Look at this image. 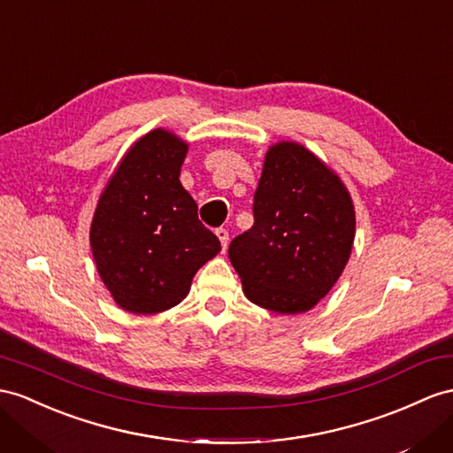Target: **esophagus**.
<instances>
[{
    "label": "esophagus",
    "mask_w": 453,
    "mask_h": 453,
    "mask_svg": "<svg viewBox=\"0 0 453 453\" xmlns=\"http://www.w3.org/2000/svg\"><path fill=\"white\" fill-rule=\"evenodd\" d=\"M216 237L219 239V242H222V249L226 250V247H227V241H229L227 229H224V227H218V229H216Z\"/></svg>",
    "instance_id": "34e87169"
}]
</instances>
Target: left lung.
Masks as SVG:
<instances>
[{"instance_id": "1", "label": "left lung", "mask_w": 453, "mask_h": 453, "mask_svg": "<svg viewBox=\"0 0 453 453\" xmlns=\"http://www.w3.org/2000/svg\"><path fill=\"white\" fill-rule=\"evenodd\" d=\"M254 226L229 245L242 293L257 306L295 316L337 283L356 235L352 196L339 173L296 142L264 157Z\"/></svg>"}]
</instances>
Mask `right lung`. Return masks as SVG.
<instances>
[{"label":"right lung","mask_w":453,"mask_h":453,"mask_svg":"<svg viewBox=\"0 0 453 453\" xmlns=\"http://www.w3.org/2000/svg\"><path fill=\"white\" fill-rule=\"evenodd\" d=\"M189 143L155 127L126 150L103 188L89 227L101 281L132 314H158L188 296L219 241L180 181Z\"/></svg>","instance_id":"add662e5"}]
</instances>
